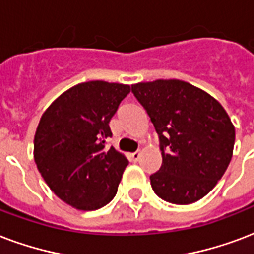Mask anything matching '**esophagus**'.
I'll return each instance as SVG.
<instances>
[{"mask_svg": "<svg viewBox=\"0 0 254 254\" xmlns=\"http://www.w3.org/2000/svg\"><path fill=\"white\" fill-rule=\"evenodd\" d=\"M129 157H130L131 161H138V158L141 157V153L140 152H134V153H130L129 154Z\"/></svg>", "mask_w": 254, "mask_h": 254, "instance_id": "esophagus-1", "label": "esophagus"}]
</instances>
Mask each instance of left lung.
<instances>
[{
    "mask_svg": "<svg viewBox=\"0 0 254 254\" xmlns=\"http://www.w3.org/2000/svg\"><path fill=\"white\" fill-rule=\"evenodd\" d=\"M161 142L162 165L150 176L160 198L176 205L201 200L233 156L236 130L226 110L202 89L181 80L131 85Z\"/></svg>",
    "mask_w": 254,
    "mask_h": 254,
    "instance_id": "obj_1",
    "label": "left lung"
}]
</instances>
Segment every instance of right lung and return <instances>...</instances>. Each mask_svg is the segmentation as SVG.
<instances>
[{"mask_svg": "<svg viewBox=\"0 0 254 254\" xmlns=\"http://www.w3.org/2000/svg\"><path fill=\"white\" fill-rule=\"evenodd\" d=\"M130 85L88 81L54 100L34 134L37 169L54 194L78 210H96L113 200L129 161L105 141L109 123Z\"/></svg>", "mask_w": 254, "mask_h": 254, "instance_id": "obj_1", "label": "right lung"}]
</instances>
